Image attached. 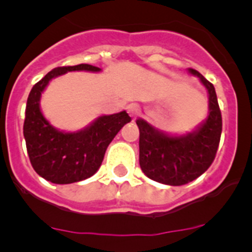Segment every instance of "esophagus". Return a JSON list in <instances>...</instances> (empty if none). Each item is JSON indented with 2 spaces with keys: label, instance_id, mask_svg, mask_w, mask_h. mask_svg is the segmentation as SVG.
I'll use <instances>...</instances> for the list:
<instances>
[{
  "label": "esophagus",
  "instance_id": "esophagus-1",
  "mask_svg": "<svg viewBox=\"0 0 252 252\" xmlns=\"http://www.w3.org/2000/svg\"><path fill=\"white\" fill-rule=\"evenodd\" d=\"M127 112L133 117L140 112V107L137 104H130V106H127Z\"/></svg>",
  "mask_w": 252,
  "mask_h": 252
}]
</instances>
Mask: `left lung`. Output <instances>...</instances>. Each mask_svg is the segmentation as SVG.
<instances>
[{
  "label": "left lung",
  "instance_id": "8db88e82",
  "mask_svg": "<svg viewBox=\"0 0 252 252\" xmlns=\"http://www.w3.org/2000/svg\"><path fill=\"white\" fill-rule=\"evenodd\" d=\"M208 91L209 115L197 131L186 136H168L145 120H136L140 130V166L150 179L168 186H183L201 177L217 154L222 132V116L215 87L195 69Z\"/></svg>",
  "mask_w": 252,
  "mask_h": 252
}]
</instances>
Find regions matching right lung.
<instances>
[{
  "label": "right lung",
  "instance_id": "1",
  "mask_svg": "<svg viewBox=\"0 0 252 252\" xmlns=\"http://www.w3.org/2000/svg\"><path fill=\"white\" fill-rule=\"evenodd\" d=\"M73 70L99 72L90 64L58 66L37 82L25 110L24 137L31 165L40 177L55 184H69L92 177L103 161L107 146L125 125L131 121L126 111L101 116L78 132H62L45 120L40 111L41 93L53 78Z\"/></svg>",
  "mask_w": 252,
  "mask_h": 252
}]
</instances>
